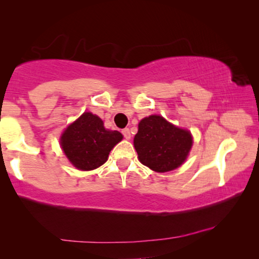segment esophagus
I'll list each match as a JSON object with an SVG mask.
<instances>
[{
  "label": "esophagus",
  "instance_id": "obj_1",
  "mask_svg": "<svg viewBox=\"0 0 259 259\" xmlns=\"http://www.w3.org/2000/svg\"><path fill=\"white\" fill-rule=\"evenodd\" d=\"M122 135H123V137H124L125 139H130V137H131L130 130H129L128 128H125V129L122 130Z\"/></svg>",
  "mask_w": 259,
  "mask_h": 259
}]
</instances>
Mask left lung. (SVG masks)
<instances>
[{
  "mask_svg": "<svg viewBox=\"0 0 259 259\" xmlns=\"http://www.w3.org/2000/svg\"><path fill=\"white\" fill-rule=\"evenodd\" d=\"M192 136L160 115H151L139 122L134 145L139 161L156 172L178 168L192 147Z\"/></svg>",
  "mask_w": 259,
  "mask_h": 259,
  "instance_id": "8db88e82",
  "label": "left lung"
}]
</instances>
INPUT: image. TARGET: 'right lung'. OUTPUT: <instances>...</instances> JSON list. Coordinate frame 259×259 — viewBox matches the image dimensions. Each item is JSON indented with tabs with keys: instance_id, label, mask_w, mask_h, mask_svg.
Wrapping results in <instances>:
<instances>
[{
	"instance_id": "right-lung-1",
	"label": "right lung",
	"mask_w": 259,
	"mask_h": 259,
	"mask_svg": "<svg viewBox=\"0 0 259 259\" xmlns=\"http://www.w3.org/2000/svg\"><path fill=\"white\" fill-rule=\"evenodd\" d=\"M121 139L119 131L105 129L103 121L88 112L65 130L60 144L73 165L94 170L107 161L109 152Z\"/></svg>"
}]
</instances>
